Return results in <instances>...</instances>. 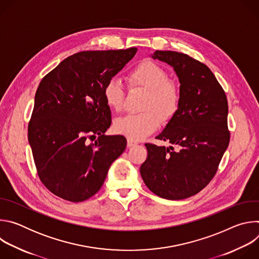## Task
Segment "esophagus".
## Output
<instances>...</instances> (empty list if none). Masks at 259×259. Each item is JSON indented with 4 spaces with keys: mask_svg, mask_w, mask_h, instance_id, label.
<instances>
[{
    "mask_svg": "<svg viewBox=\"0 0 259 259\" xmlns=\"http://www.w3.org/2000/svg\"><path fill=\"white\" fill-rule=\"evenodd\" d=\"M137 144V142L136 141H134V140H132V139H127V146L128 147H131V146H134V145H136Z\"/></svg>",
    "mask_w": 259,
    "mask_h": 259,
    "instance_id": "34e87169",
    "label": "esophagus"
}]
</instances>
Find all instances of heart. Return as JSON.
<instances>
[{"label":"heart","mask_w":259,"mask_h":259,"mask_svg":"<svg viewBox=\"0 0 259 259\" xmlns=\"http://www.w3.org/2000/svg\"><path fill=\"white\" fill-rule=\"evenodd\" d=\"M132 88L146 91L141 114L118 118L114 123L117 133L132 140H139L156 131L163 121L171 120L178 112L181 91L178 84L169 79L165 68L153 61H143L128 75ZM103 98L109 108L117 112L123 108L125 90L118 79H110L103 88Z\"/></svg>","instance_id":"b5f03b06"}]
</instances>
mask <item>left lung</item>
<instances>
[{"instance_id":"obj_1","label":"left lung","mask_w":259,"mask_h":259,"mask_svg":"<svg viewBox=\"0 0 259 259\" xmlns=\"http://www.w3.org/2000/svg\"><path fill=\"white\" fill-rule=\"evenodd\" d=\"M152 57L174 68L181 102L157 136L172 146L145 143L147 158L140 174L155 195L168 200L187 199L208 186L228 149V98L211 69L188 54L158 50Z\"/></svg>"}]
</instances>
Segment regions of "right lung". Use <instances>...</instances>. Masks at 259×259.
Instances as JSON below:
<instances>
[{"instance_id": "1", "label": "right lung", "mask_w": 259, "mask_h": 259, "mask_svg": "<svg viewBox=\"0 0 259 259\" xmlns=\"http://www.w3.org/2000/svg\"><path fill=\"white\" fill-rule=\"evenodd\" d=\"M137 49L82 51L42 79L27 127L36 172L55 196L73 203L94 196L126 149L122 135L107 136L112 123L103 88ZM98 136L93 143L88 139Z\"/></svg>"}]
</instances>
